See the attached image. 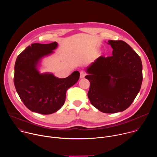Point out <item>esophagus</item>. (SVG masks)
I'll use <instances>...</instances> for the list:
<instances>
[{"instance_id": "1", "label": "esophagus", "mask_w": 157, "mask_h": 157, "mask_svg": "<svg viewBox=\"0 0 157 157\" xmlns=\"http://www.w3.org/2000/svg\"><path fill=\"white\" fill-rule=\"evenodd\" d=\"M85 75H86L85 72H84V71H81V72H80V78H81V79L84 78V76H85Z\"/></svg>"}]
</instances>
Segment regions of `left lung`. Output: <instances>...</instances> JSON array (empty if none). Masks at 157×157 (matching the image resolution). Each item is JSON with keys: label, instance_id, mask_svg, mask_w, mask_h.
<instances>
[{"label": "left lung", "instance_id": "obj_1", "mask_svg": "<svg viewBox=\"0 0 157 157\" xmlns=\"http://www.w3.org/2000/svg\"><path fill=\"white\" fill-rule=\"evenodd\" d=\"M113 56H100L89 65L85 76L90 82L87 93L91 104L113 114L127 109L140 91L142 63L140 56L122 40H109Z\"/></svg>", "mask_w": 157, "mask_h": 157}]
</instances>
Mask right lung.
<instances>
[{
  "mask_svg": "<svg viewBox=\"0 0 157 157\" xmlns=\"http://www.w3.org/2000/svg\"><path fill=\"white\" fill-rule=\"evenodd\" d=\"M57 47L56 41L33 43L17 58L13 79L16 91L25 105L34 113L51 114L60 109L66 91L79 78L78 71L63 79L52 73H40L38 68L42 58L53 53Z\"/></svg>",
  "mask_w": 157,
  "mask_h": 157,
  "instance_id": "right-lung-1",
  "label": "right lung"
}]
</instances>
